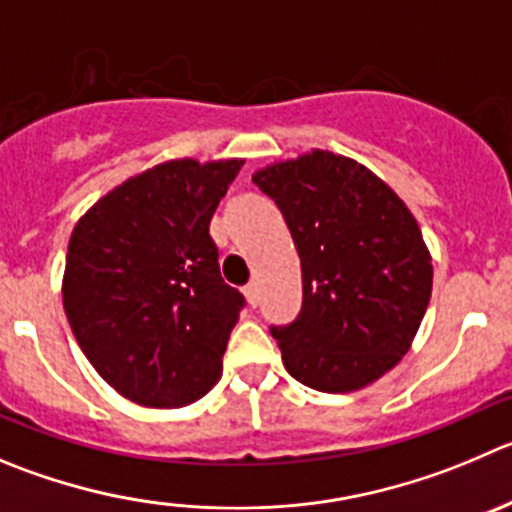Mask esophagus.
I'll use <instances>...</instances> for the list:
<instances>
[{"label":"esophagus","mask_w":512,"mask_h":512,"mask_svg":"<svg viewBox=\"0 0 512 512\" xmlns=\"http://www.w3.org/2000/svg\"><path fill=\"white\" fill-rule=\"evenodd\" d=\"M243 294H246L248 304H251V306L259 304V284H256V281H251V284H248L246 289H243Z\"/></svg>","instance_id":"34e87169"}]
</instances>
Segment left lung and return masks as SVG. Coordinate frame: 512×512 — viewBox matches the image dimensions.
<instances>
[{"label":"left lung","instance_id":"8db88e82","mask_svg":"<svg viewBox=\"0 0 512 512\" xmlns=\"http://www.w3.org/2000/svg\"><path fill=\"white\" fill-rule=\"evenodd\" d=\"M284 213L304 304L271 329L286 372L319 392H357L397 367L432 294V256L405 201L367 165L314 148L253 173Z\"/></svg>","mask_w":512,"mask_h":512}]
</instances>
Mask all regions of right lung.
Wrapping results in <instances>:
<instances>
[{
    "mask_svg": "<svg viewBox=\"0 0 512 512\" xmlns=\"http://www.w3.org/2000/svg\"><path fill=\"white\" fill-rule=\"evenodd\" d=\"M243 158H175L130 175L75 223L62 304L95 372L125 399L186 407L221 379L243 296L208 226Z\"/></svg>",
    "mask_w": 512,
    "mask_h": 512,
    "instance_id": "obj_1",
    "label": "right lung"
}]
</instances>
